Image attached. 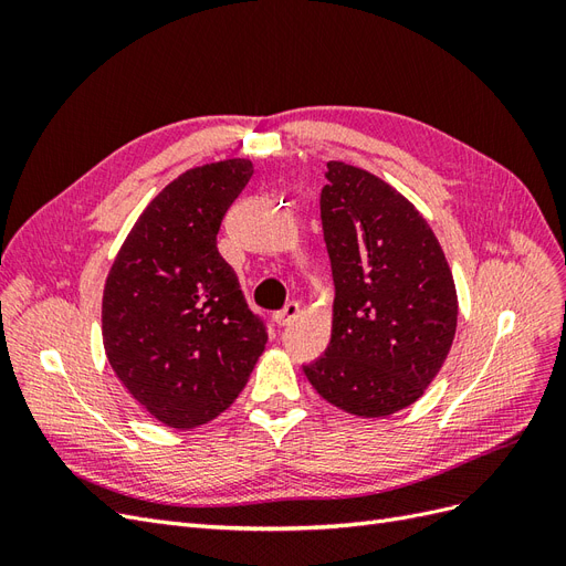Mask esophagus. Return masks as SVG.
<instances>
[{
  "label": "esophagus",
  "instance_id": "esophagus-1",
  "mask_svg": "<svg viewBox=\"0 0 566 566\" xmlns=\"http://www.w3.org/2000/svg\"><path fill=\"white\" fill-rule=\"evenodd\" d=\"M300 316V302H287L283 310L276 314V323L279 325H290Z\"/></svg>",
  "mask_w": 566,
  "mask_h": 566
}]
</instances>
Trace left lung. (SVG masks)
Wrapping results in <instances>:
<instances>
[{"instance_id": "1", "label": "left lung", "mask_w": 566, "mask_h": 566, "mask_svg": "<svg viewBox=\"0 0 566 566\" xmlns=\"http://www.w3.org/2000/svg\"><path fill=\"white\" fill-rule=\"evenodd\" d=\"M321 191L335 302L331 345L306 380L358 418L416 403L451 352L458 295L434 231L397 188L331 160Z\"/></svg>"}]
</instances>
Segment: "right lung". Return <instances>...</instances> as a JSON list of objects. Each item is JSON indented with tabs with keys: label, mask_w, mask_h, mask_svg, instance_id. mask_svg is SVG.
I'll list each match as a JSON object with an SVG mask.
<instances>
[{
	"label": "right lung",
	"mask_w": 566,
	"mask_h": 566,
	"mask_svg": "<svg viewBox=\"0 0 566 566\" xmlns=\"http://www.w3.org/2000/svg\"><path fill=\"white\" fill-rule=\"evenodd\" d=\"M252 172L248 158H231L167 184L108 271L101 306L108 361L132 397L177 430L224 413L266 345L264 321L217 250L221 219Z\"/></svg>",
	"instance_id": "add662e5"
}]
</instances>
